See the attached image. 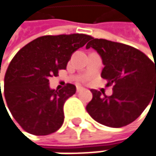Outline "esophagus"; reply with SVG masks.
I'll use <instances>...</instances> for the list:
<instances>
[{"mask_svg": "<svg viewBox=\"0 0 156 156\" xmlns=\"http://www.w3.org/2000/svg\"><path fill=\"white\" fill-rule=\"evenodd\" d=\"M84 88L82 87H80V86H77V92H79V91H81V90H83Z\"/></svg>", "mask_w": 156, "mask_h": 156, "instance_id": "1", "label": "esophagus"}]
</instances>
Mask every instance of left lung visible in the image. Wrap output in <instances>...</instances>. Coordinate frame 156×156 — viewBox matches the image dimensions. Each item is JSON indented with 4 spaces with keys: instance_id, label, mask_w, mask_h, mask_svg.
<instances>
[{
    "instance_id": "left-lung-1",
    "label": "left lung",
    "mask_w": 156,
    "mask_h": 156,
    "mask_svg": "<svg viewBox=\"0 0 156 156\" xmlns=\"http://www.w3.org/2000/svg\"><path fill=\"white\" fill-rule=\"evenodd\" d=\"M90 47L98 51L105 66L101 77L108 79L107 86H114L109 97L91 89L93 98L87 111L104 126H127L156 95V64L139 49L123 43L92 38L86 46Z\"/></svg>"
}]
</instances>
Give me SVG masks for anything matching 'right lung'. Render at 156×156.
Returning <instances> with one entry per match:
<instances>
[{
  "label": "right lung",
  "instance_id": "obj_1",
  "mask_svg": "<svg viewBox=\"0 0 156 156\" xmlns=\"http://www.w3.org/2000/svg\"><path fill=\"white\" fill-rule=\"evenodd\" d=\"M90 39L79 33L42 36L20 48L12 59L4 77V97L26 132L47 136L61 127L64 103L76 93V87L67 84L58 91L49 87L48 79L65 69L73 52Z\"/></svg>",
  "mask_w": 156,
  "mask_h": 156
}]
</instances>
